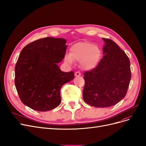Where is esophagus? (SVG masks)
<instances>
[{"label": "esophagus", "instance_id": "1", "mask_svg": "<svg viewBox=\"0 0 146 146\" xmlns=\"http://www.w3.org/2000/svg\"><path fill=\"white\" fill-rule=\"evenodd\" d=\"M74 75H75V76H80V75H81V74H80V72H76V73H75V74H74Z\"/></svg>", "mask_w": 146, "mask_h": 146}]
</instances>
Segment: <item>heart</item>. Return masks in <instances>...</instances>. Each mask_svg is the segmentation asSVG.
Returning a JSON list of instances; mask_svg holds the SVG:
<instances>
[{"label":"heart","mask_w":146,"mask_h":146,"mask_svg":"<svg viewBox=\"0 0 146 146\" xmlns=\"http://www.w3.org/2000/svg\"><path fill=\"white\" fill-rule=\"evenodd\" d=\"M101 55V50L98 46L90 42H79L72 46L70 55L65 56V61L68 64L80 62L83 69L91 70L98 66Z\"/></svg>","instance_id":"1"}]
</instances>
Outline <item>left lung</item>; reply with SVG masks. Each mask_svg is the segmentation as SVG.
<instances>
[{"label":"left lung","mask_w":146,"mask_h":146,"mask_svg":"<svg viewBox=\"0 0 146 146\" xmlns=\"http://www.w3.org/2000/svg\"><path fill=\"white\" fill-rule=\"evenodd\" d=\"M104 57L95 68L84 75V100L90 106L106 108L125 98L131 79L130 61L115 42L102 38Z\"/></svg>","instance_id":"obj_1"}]
</instances>
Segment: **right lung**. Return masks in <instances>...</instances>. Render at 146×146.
<instances>
[{
    "instance_id": "1",
    "label": "right lung",
    "mask_w": 146,
    "mask_h": 146,
    "mask_svg": "<svg viewBox=\"0 0 146 146\" xmlns=\"http://www.w3.org/2000/svg\"><path fill=\"white\" fill-rule=\"evenodd\" d=\"M66 40L46 37L26 45L15 67V85L21 101L30 108L47 111L61 104L62 86L74 78L58 64L66 55Z\"/></svg>"
}]
</instances>
